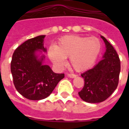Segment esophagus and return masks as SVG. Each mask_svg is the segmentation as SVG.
<instances>
[{"instance_id": "34e87169", "label": "esophagus", "mask_w": 129, "mask_h": 129, "mask_svg": "<svg viewBox=\"0 0 129 129\" xmlns=\"http://www.w3.org/2000/svg\"><path fill=\"white\" fill-rule=\"evenodd\" d=\"M67 76L70 77V78H74V77H76L77 76L75 74H67Z\"/></svg>"}]
</instances>
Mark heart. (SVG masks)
I'll return each mask as SVG.
<instances>
[{
    "label": "heart",
    "mask_w": 129,
    "mask_h": 129,
    "mask_svg": "<svg viewBox=\"0 0 129 129\" xmlns=\"http://www.w3.org/2000/svg\"><path fill=\"white\" fill-rule=\"evenodd\" d=\"M100 40L95 37L66 35L59 39L55 46L48 48V54L55 65L62 68L69 57L70 65L77 72H83L94 65L100 53Z\"/></svg>",
    "instance_id": "obj_1"
}]
</instances>
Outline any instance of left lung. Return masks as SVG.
Returning <instances> with one entry per match:
<instances>
[{"label": "left lung", "mask_w": 129, "mask_h": 129, "mask_svg": "<svg viewBox=\"0 0 129 129\" xmlns=\"http://www.w3.org/2000/svg\"><path fill=\"white\" fill-rule=\"evenodd\" d=\"M106 46L103 59L94 68L81 74L85 80L83 89L79 95L83 101L91 103L104 101L116 89L120 73V60L118 53L103 36Z\"/></svg>", "instance_id": "obj_1"}]
</instances>
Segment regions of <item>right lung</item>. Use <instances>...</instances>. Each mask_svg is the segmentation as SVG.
<instances>
[{
	"mask_svg": "<svg viewBox=\"0 0 129 129\" xmlns=\"http://www.w3.org/2000/svg\"><path fill=\"white\" fill-rule=\"evenodd\" d=\"M45 35H39L20 44L15 50L11 62L13 84L22 96L29 100H41L50 95L64 74L54 73L43 64L44 55L39 58L37 52H46Z\"/></svg>",
	"mask_w": 129,
	"mask_h": 129,
	"instance_id": "add662e5",
	"label": "right lung"
}]
</instances>
